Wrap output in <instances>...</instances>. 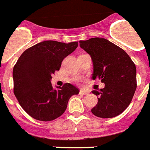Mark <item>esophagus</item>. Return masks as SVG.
I'll list each match as a JSON object with an SVG mask.
<instances>
[{
	"instance_id": "obj_1",
	"label": "esophagus",
	"mask_w": 150,
	"mask_h": 150,
	"mask_svg": "<svg viewBox=\"0 0 150 150\" xmlns=\"http://www.w3.org/2000/svg\"><path fill=\"white\" fill-rule=\"evenodd\" d=\"M88 93H89L87 92V91H86V90H80V94H81V95H87Z\"/></svg>"
}]
</instances>
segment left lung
<instances>
[{"instance_id":"left-lung-1","label":"left lung","mask_w":150,"mask_h":150,"mask_svg":"<svg viewBox=\"0 0 150 150\" xmlns=\"http://www.w3.org/2000/svg\"><path fill=\"white\" fill-rule=\"evenodd\" d=\"M80 46L92 58L93 80L105 83L100 91H92L99 98L91 112L100 118L117 117L128 107L137 89L136 65L122 48L104 38L80 40Z\"/></svg>"}]
</instances>
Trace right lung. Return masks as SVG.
<instances>
[{
	"label": "right lung",
	"mask_w": 150,
	"mask_h": 150,
	"mask_svg": "<svg viewBox=\"0 0 150 150\" xmlns=\"http://www.w3.org/2000/svg\"><path fill=\"white\" fill-rule=\"evenodd\" d=\"M77 42L69 44L46 40L28 48L13 67V93L25 112L35 120L51 121L66 110L69 99L79 93L72 84L53 88L51 75L62 61L76 50Z\"/></svg>",
	"instance_id": "1"
}]
</instances>
